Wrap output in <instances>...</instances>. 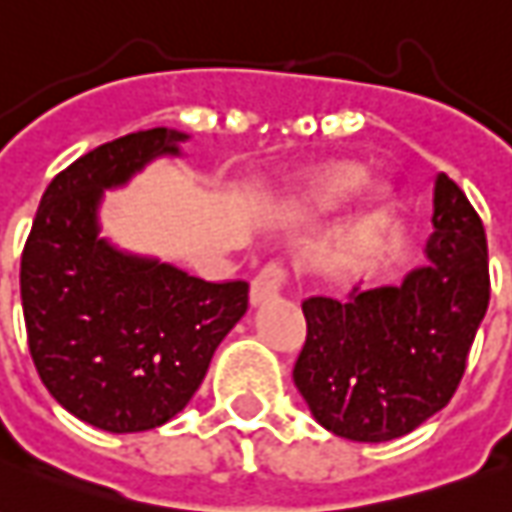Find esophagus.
I'll return each mask as SVG.
<instances>
[{
  "label": "esophagus",
  "mask_w": 512,
  "mask_h": 512,
  "mask_svg": "<svg viewBox=\"0 0 512 512\" xmlns=\"http://www.w3.org/2000/svg\"><path fill=\"white\" fill-rule=\"evenodd\" d=\"M284 281H287V273L278 264H267L264 270H259V276L250 281V303L259 306V303L276 298L284 287Z\"/></svg>",
  "instance_id": "1"
}]
</instances>
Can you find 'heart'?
<instances>
[{"instance_id":"b5f03b06","label":"heart","mask_w":512,"mask_h":512,"mask_svg":"<svg viewBox=\"0 0 512 512\" xmlns=\"http://www.w3.org/2000/svg\"><path fill=\"white\" fill-rule=\"evenodd\" d=\"M365 181V169L359 164H334V167L317 172L312 181L303 186L301 200L312 206H331L351 192H357Z\"/></svg>"}]
</instances>
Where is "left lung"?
Listing matches in <instances>:
<instances>
[{"label":"left lung","mask_w":512,"mask_h":512,"mask_svg":"<svg viewBox=\"0 0 512 512\" xmlns=\"http://www.w3.org/2000/svg\"><path fill=\"white\" fill-rule=\"evenodd\" d=\"M424 256L396 287L303 301L306 345L292 379L317 424L340 438L410 435L449 404L463 379L491 298L488 242L474 206L443 172Z\"/></svg>","instance_id":"obj_1"}]
</instances>
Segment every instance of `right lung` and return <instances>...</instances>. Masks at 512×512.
<instances>
[{"mask_svg":"<svg viewBox=\"0 0 512 512\" xmlns=\"http://www.w3.org/2000/svg\"><path fill=\"white\" fill-rule=\"evenodd\" d=\"M181 130L100 144L55 175L21 253V306L52 398L102 432L167 424L248 312V284H211L100 236V206L150 161L181 155Z\"/></svg>","mask_w":512,"mask_h":512,"instance_id":"add662e5","label":"right lung"}]
</instances>
